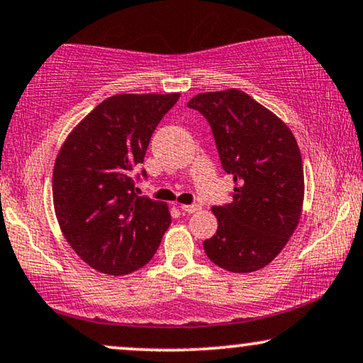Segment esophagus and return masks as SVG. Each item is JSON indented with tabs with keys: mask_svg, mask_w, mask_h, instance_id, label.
I'll return each instance as SVG.
<instances>
[{
	"mask_svg": "<svg viewBox=\"0 0 363 363\" xmlns=\"http://www.w3.org/2000/svg\"><path fill=\"white\" fill-rule=\"evenodd\" d=\"M180 208L185 211V213H195V211L200 210V205H182Z\"/></svg>",
	"mask_w": 363,
	"mask_h": 363,
	"instance_id": "esophagus-1",
	"label": "esophagus"
}]
</instances>
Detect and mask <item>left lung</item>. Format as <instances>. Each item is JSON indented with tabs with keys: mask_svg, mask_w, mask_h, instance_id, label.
<instances>
[{
	"mask_svg": "<svg viewBox=\"0 0 363 363\" xmlns=\"http://www.w3.org/2000/svg\"><path fill=\"white\" fill-rule=\"evenodd\" d=\"M186 106L208 120L235 183L232 203L211 208L218 228L203 242L205 253L233 274L260 270L284 250L302 216L303 163L295 136L242 89L200 93Z\"/></svg>",
	"mask_w": 363,
	"mask_h": 363,
	"instance_id": "left-lung-1",
	"label": "left lung"
}]
</instances>
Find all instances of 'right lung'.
Segmentation results:
<instances>
[{"mask_svg":"<svg viewBox=\"0 0 363 363\" xmlns=\"http://www.w3.org/2000/svg\"><path fill=\"white\" fill-rule=\"evenodd\" d=\"M178 98L180 93L106 98L74 126L56 155L53 205L61 233L101 274L128 275L147 265L170 227L168 205L136 196L133 175L155 128Z\"/></svg>","mask_w":363,"mask_h":363,"instance_id":"obj_1","label":"right lung"}]
</instances>
